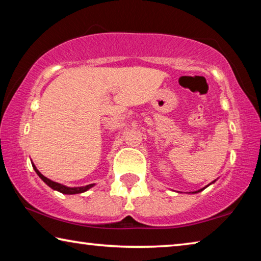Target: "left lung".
Listing matches in <instances>:
<instances>
[{"mask_svg": "<svg viewBox=\"0 0 261 261\" xmlns=\"http://www.w3.org/2000/svg\"><path fill=\"white\" fill-rule=\"evenodd\" d=\"M215 180H216V179H215ZM215 180H213V182H212V183H210L208 185H206V187H205V188H202V189H200V190H197V191H193V192H189V193H193V194H194V193H198V192H200V191H202V190H205V189H206L207 187H210V185H211V184H213V183H215Z\"/></svg>", "mask_w": 261, "mask_h": 261, "instance_id": "obj_1", "label": "left lung"}]
</instances>
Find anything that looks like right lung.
<instances>
[{
    "label": "right lung",
    "instance_id": "add662e5",
    "mask_svg": "<svg viewBox=\"0 0 261 261\" xmlns=\"http://www.w3.org/2000/svg\"><path fill=\"white\" fill-rule=\"evenodd\" d=\"M32 167L35 173H37V175L40 177L43 182H45L48 187L51 188L53 190H55V191H59L61 193L63 194H77V193H83V192H86L87 190H90L91 188L94 187V183L93 184H88V185H85V187H74V188H71V187H67V185H63V184H60L57 182H54V180H51L49 178H47L43 176L40 171H39L37 169V167H35L34 163L32 162Z\"/></svg>",
    "mask_w": 261,
    "mask_h": 261
}]
</instances>
